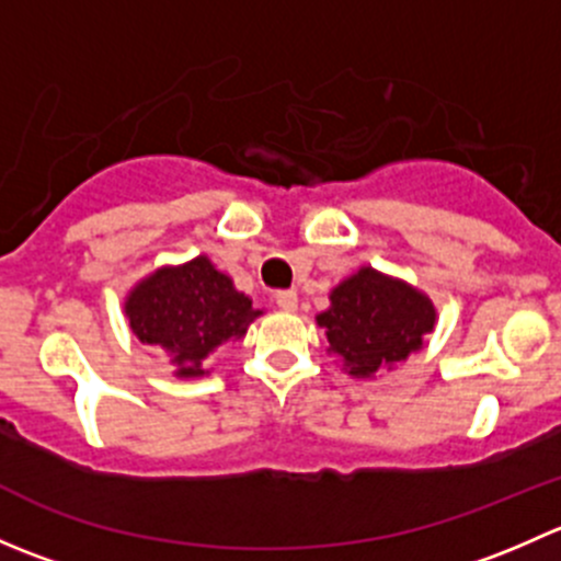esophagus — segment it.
I'll use <instances>...</instances> for the list:
<instances>
[{"label": "esophagus", "mask_w": 561, "mask_h": 561, "mask_svg": "<svg viewBox=\"0 0 561 561\" xmlns=\"http://www.w3.org/2000/svg\"><path fill=\"white\" fill-rule=\"evenodd\" d=\"M274 301H276V307L285 309V312H296V309H298L296 290H276Z\"/></svg>", "instance_id": "obj_1"}]
</instances>
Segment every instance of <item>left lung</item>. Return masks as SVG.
<instances>
[{
    "mask_svg": "<svg viewBox=\"0 0 561 561\" xmlns=\"http://www.w3.org/2000/svg\"><path fill=\"white\" fill-rule=\"evenodd\" d=\"M317 325L325 328L328 344L350 375L369 377L423 347L434 307L404 282L360 268L331 293V309L317 314Z\"/></svg>",
    "mask_w": 561,
    "mask_h": 561,
    "instance_id": "1",
    "label": "left lung"
}]
</instances>
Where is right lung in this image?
Here are the masks:
<instances>
[{"label": "right lung", "instance_id": "right-lung-1", "mask_svg": "<svg viewBox=\"0 0 561 561\" xmlns=\"http://www.w3.org/2000/svg\"><path fill=\"white\" fill-rule=\"evenodd\" d=\"M124 312L129 328L146 344H157L179 366V377H201L203 360L219 344L241 339L260 314L230 276L208 257L179 268H162L129 293Z\"/></svg>", "mask_w": 561, "mask_h": 561}]
</instances>
